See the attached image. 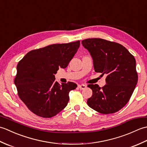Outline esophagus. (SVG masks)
<instances>
[{
	"mask_svg": "<svg viewBox=\"0 0 147 147\" xmlns=\"http://www.w3.org/2000/svg\"><path fill=\"white\" fill-rule=\"evenodd\" d=\"M78 88H80L81 90H83V89H85V88H86V86L85 85H78Z\"/></svg>",
	"mask_w": 147,
	"mask_h": 147,
	"instance_id": "34e87169",
	"label": "esophagus"
}]
</instances>
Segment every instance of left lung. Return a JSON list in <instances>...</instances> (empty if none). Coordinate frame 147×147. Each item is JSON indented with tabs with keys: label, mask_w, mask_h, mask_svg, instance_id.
I'll list each match as a JSON object with an SVG mask.
<instances>
[{
	"label": "left lung",
	"mask_w": 147,
	"mask_h": 147,
	"mask_svg": "<svg viewBox=\"0 0 147 147\" xmlns=\"http://www.w3.org/2000/svg\"><path fill=\"white\" fill-rule=\"evenodd\" d=\"M82 43L92 56L95 71L107 74L102 88L88 85L93 93L87 104L104 114L119 111L128 102L138 82L135 57L124 46L104 39H85Z\"/></svg>",
	"instance_id": "1"
}]
</instances>
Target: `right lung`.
Listing matches in <instances>:
<instances>
[{"label": "right lung", "mask_w": 147, "mask_h": 147, "mask_svg": "<svg viewBox=\"0 0 147 147\" xmlns=\"http://www.w3.org/2000/svg\"><path fill=\"white\" fill-rule=\"evenodd\" d=\"M80 45V41L52 44L33 50L18 62L14 84L20 98L33 113L50 118L66 107L69 93L77 85H60L54 74L59 68L67 66Z\"/></svg>", "instance_id": "add662e5"}]
</instances>
